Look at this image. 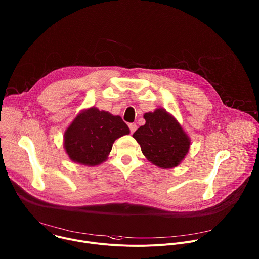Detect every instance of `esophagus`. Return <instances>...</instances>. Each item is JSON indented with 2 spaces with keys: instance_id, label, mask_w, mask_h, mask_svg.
<instances>
[{
  "instance_id": "34e87169",
  "label": "esophagus",
  "mask_w": 259,
  "mask_h": 259,
  "mask_svg": "<svg viewBox=\"0 0 259 259\" xmlns=\"http://www.w3.org/2000/svg\"><path fill=\"white\" fill-rule=\"evenodd\" d=\"M128 126H129V129H130V132H131V133H134V132L136 131V129H137V126H136V124H134V123H130Z\"/></svg>"
}]
</instances>
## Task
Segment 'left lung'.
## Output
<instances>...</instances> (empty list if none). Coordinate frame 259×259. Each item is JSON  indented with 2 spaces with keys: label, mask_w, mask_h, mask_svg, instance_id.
Masks as SVG:
<instances>
[{
  "label": "left lung",
  "mask_w": 259,
  "mask_h": 259,
  "mask_svg": "<svg viewBox=\"0 0 259 259\" xmlns=\"http://www.w3.org/2000/svg\"><path fill=\"white\" fill-rule=\"evenodd\" d=\"M145 125L133 137L142 153L155 165L169 168L178 165L189 150L190 140L179 123L163 109L144 114Z\"/></svg>",
  "instance_id": "left-lung-1"
}]
</instances>
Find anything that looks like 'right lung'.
I'll list each match as a JSON object with an SVG mask.
<instances>
[{"mask_svg":"<svg viewBox=\"0 0 259 259\" xmlns=\"http://www.w3.org/2000/svg\"><path fill=\"white\" fill-rule=\"evenodd\" d=\"M129 132L121 117L92 108L79 114L66 130L64 145L73 161L97 165L107 159L114 141Z\"/></svg>","mask_w":259,"mask_h":259,"instance_id":"obj_1","label":"right lung"}]
</instances>
